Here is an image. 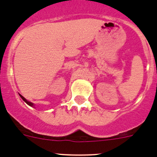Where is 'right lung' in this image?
Listing matches in <instances>:
<instances>
[{"label": "right lung", "mask_w": 157, "mask_h": 157, "mask_svg": "<svg viewBox=\"0 0 157 157\" xmlns=\"http://www.w3.org/2000/svg\"><path fill=\"white\" fill-rule=\"evenodd\" d=\"M19 96H20V97H21V98H22V99L23 100V101H25V102H26V104H27V105H29V106H31V107H34V104H33V102H31V101H27V100H26V98H24L23 96H22V95H21V94H19ZM34 108H35V107H34Z\"/></svg>", "instance_id": "obj_1"}]
</instances>
